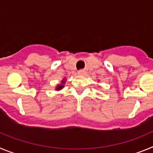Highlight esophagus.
I'll use <instances>...</instances> for the list:
<instances>
[{
    "label": "esophagus",
    "mask_w": 153,
    "mask_h": 153,
    "mask_svg": "<svg viewBox=\"0 0 153 153\" xmlns=\"http://www.w3.org/2000/svg\"><path fill=\"white\" fill-rule=\"evenodd\" d=\"M78 74H79V75H80V76H83L85 74V71H84V70H79V71H78Z\"/></svg>",
    "instance_id": "34e87169"
}]
</instances>
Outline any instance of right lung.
<instances>
[{
	"mask_svg": "<svg viewBox=\"0 0 153 153\" xmlns=\"http://www.w3.org/2000/svg\"><path fill=\"white\" fill-rule=\"evenodd\" d=\"M66 81H67V79H66V78H63V79L61 80V82H60V84L56 85L55 90H62V89L64 87V85H65V83H66Z\"/></svg>",
	"mask_w": 153,
	"mask_h": 153,
	"instance_id": "add662e5",
	"label": "right lung"
}]
</instances>
